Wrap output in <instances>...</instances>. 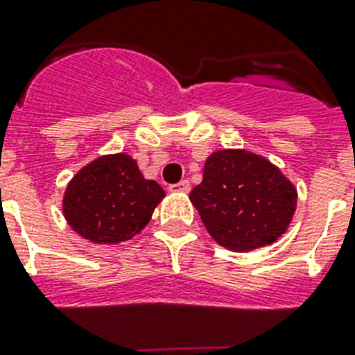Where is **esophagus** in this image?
<instances>
[{"mask_svg":"<svg viewBox=\"0 0 355 355\" xmlns=\"http://www.w3.org/2000/svg\"><path fill=\"white\" fill-rule=\"evenodd\" d=\"M189 189H191V184H189V180H182V182L169 186V191L171 193H189Z\"/></svg>","mask_w":355,"mask_h":355,"instance_id":"esophagus-1","label":"esophagus"}]
</instances>
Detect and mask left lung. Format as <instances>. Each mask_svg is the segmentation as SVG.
Here are the masks:
<instances>
[{"instance_id": "left-lung-1", "label": "left lung", "mask_w": 355, "mask_h": 355, "mask_svg": "<svg viewBox=\"0 0 355 355\" xmlns=\"http://www.w3.org/2000/svg\"><path fill=\"white\" fill-rule=\"evenodd\" d=\"M207 233L226 250L244 253L273 244L292 224L297 187L266 157L218 149L189 193Z\"/></svg>"}]
</instances>
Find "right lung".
<instances>
[{
	"label": "right lung",
	"mask_w": 355,
	"mask_h": 355,
	"mask_svg": "<svg viewBox=\"0 0 355 355\" xmlns=\"http://www.w3.org/2000/svg\"><path fill=\"white\" fill-rule=\"evenodd\" d=\"M166 191L148 180L128 153L102 155L69 180L62 211L93 244H120L142 232Z\"/></svg>",
	"instance_id": "add662e5"
}]
</instances>
